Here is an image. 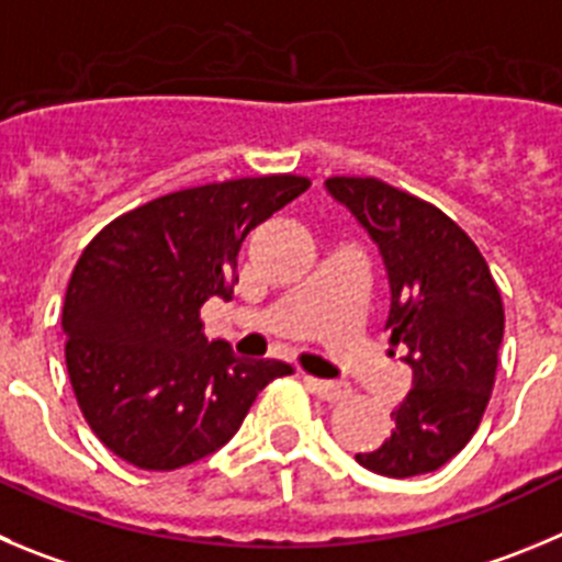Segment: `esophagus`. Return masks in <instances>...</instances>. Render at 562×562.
<instances>
[{
	"mask_svg": "<svg viewBox=\"0 0 562 562\" xmlns=\"http://www.w3.org/2000/svg\"><path fill=\"white\" fill-rule=\"evenodd\" d=\"M305 385L311 387L316 396H322L324 402H340L349 396V385H344V382H329V380H316V376H305Z\"/></svg>",
	"mask_w": 562,
	"mask_h": 562,
	"instance_id": "esophagus-1",
	"label": "esophagus"
}]
</instances>
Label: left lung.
<instances>
[{
    "label": "left lung",
    "instance_id": "obj_1",
    "mask_svg": "<svg viewBox=\"0 0 562 562\" xmlns=\"http://www.w3.org/2000/svg\"><path fill=\"white\" fill-rule=\"evenodd\" d=\"M376 246L391 285L385 329L407 346L413 387L380 449L355 454L382 476L440 469L476 432L496 380L505 307L474 240L435 204L376 177H329Z\"/></svg>",
    "mask_w": 562,
    "mask_h": 562
}]
</instances>
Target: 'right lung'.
<instances>
[{"mask_svg":"<svg viewBox=\"0 0 562 562\" xmlns=\"http://www.w3.org/2000/svg\"><path fill=\"white\" fill-rule=\"evenodd\" d=\"M311 188L271 175L186 188L110 222L75 266L63 305L66 366L88 427L113 454L175 471L222 449L257 393L293 374L207 340L199 311L229 299L246 235Z\"/></svg>","mask_w":562,"mask_h":562,"instance_id":"add662e5","label":"right lung"}]
</instances>
